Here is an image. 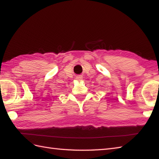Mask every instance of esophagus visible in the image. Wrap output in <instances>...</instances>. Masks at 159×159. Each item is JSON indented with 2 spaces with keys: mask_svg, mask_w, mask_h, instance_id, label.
Instances as JSON below:
<instances>
[{
  "mask_svg": "<svg viewBox=\"0 0 159 159\" xmlns=\"http://www.w3.org/2000/svg\"><path fill=\"white\" fill-rule=\"evenodd\" d=\"M82 79V76H79V77H77V80H81Z\"/></svg>",
  "mask_w": 159,
  "mask_h": 159,
  "instance_id": "esophagus-1",
  "label": "esophagus"
}]
</instances>
